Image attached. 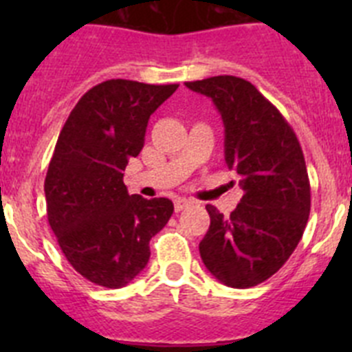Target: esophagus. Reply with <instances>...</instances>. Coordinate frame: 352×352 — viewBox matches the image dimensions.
I'll use <instances>...</instances> for the list:
<instances>
[{
	"label": "esophagus",
	"mask_w": 352,
	"mask_h": 352,
	"mask_svg": "<svg viewBox=\"0 0 352 352\" xmlns=\"http://www.w3.org/2000/svg\"><path fill=\"white\" fill-rule=\"evenodd\" d=\"M190 201L188 199H183V197H178V199H174V210L176 211H183L185 208L190 206Z\"/></svg>",
	"instance_id": "esophagus-1"
}]
</instances>
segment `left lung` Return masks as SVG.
Listing matches in <instances>:
<instances>
[{"label":"left lung","instance_id":"obj_1","mask_svg":"<svg viewBox=\"0 0 352 352\" xmlns=\"http://www.w3.org/2000/svg\"><path fill=\"white\" fill-rule=\"evenodd\" d=\"M210 96L226 129L223 149L243 197L226 219L208 204L210 229L199 243L208 272L234 289L268 280L291 257L310 214V183L296 133L248 80L234 76L185 82Z\"/></svg>","mask_w":352,"mask_h":352}]
</instances>
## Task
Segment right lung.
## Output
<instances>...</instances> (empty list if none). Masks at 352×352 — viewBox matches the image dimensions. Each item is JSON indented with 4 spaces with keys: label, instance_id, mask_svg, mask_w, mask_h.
I'll list each match as a JSON object with an SVG mask.
<instances>
[{
    "label": "right lung",
    "instance_id": "add662e5",
    "mask_svg": "<svg viewBox=\"0 0 352 352\" xmlns=\"http://www.w3.org/2000/svg\"><path fill=\"white\" fill-rule=\"evenodd\" d=\"M178 84L111 79L72 109L43 183L47 219L72 268L120 289L149 261V239L173 214L169 199L130 195L123 170L144 146L149 116Z\"/></svg>",
    "mask_w": 352,
    "mask_h": 352
}]
</instances>
